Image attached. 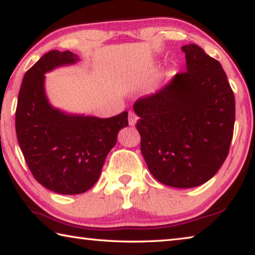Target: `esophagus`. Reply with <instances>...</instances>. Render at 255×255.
Here are the masks:
<instances>
[{
    "label": "esophagus",
    "mask_w": 255,
    "mask_h": 255,
    "mask_svg": "<svg viewBox=\"0 0 255 255\" xmlns=\"http://www.w3.org/2000/svg\"><path fill=\"white\" fill-rule=\"evenodd\" d=\"M137 119H138V117L136 116L135 112H132V111L129 112L128 122H129V125H130V126H135L136 123H137Z\"/></svg>",
    "instance_id": "1"
}]
</instances>
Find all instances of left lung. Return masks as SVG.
<instances>
[{
    "label": "left lung",
    "instance_id": "1",
    "mask_svg": "<svg viewBox=\"0 0 255 255\" xmlns=\"http://www.w3.org/2000/svg\"><path fill=\"white\" fill-rule=\"evenodd\" d=\"M187 70L156 93L139 98L140 150L159 182L193 188L217 173L228 155L235 98L221 63L195 44L183 46Z\"/></svg>",
    "mask_w": 255,
    "mask_h": 255
}]
</instances>
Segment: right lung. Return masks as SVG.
I'll list each match as a JSON object with an SVG mask.
<instances>
[{
	"mask_svg": "<svg viewBox=\"0 0 255 255\" xmlns=\"http://www.w3.org/2000/svg\"><path fill=\"white\" fill-rule=\"evenodd\" d=\"M80 60L72 51L50 50L27 71L15 110V131L33 178L62 195H80L100 176L118 132L128 126V112L111 118L68 115L51 107L45 73Z\"/></svg>",
	"mask_w": 255,
	"mask_h": 255,
	"instance_id": "right-lung-1",
	"label": "right lung"
}]
</instances>
